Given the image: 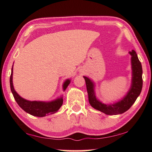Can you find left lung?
I'll use <instances>...</instances> for the list:
<instances>
[{
  "label": "left lung",
  "instance_id": "8db88e82",
  "mask_svg": "<svg viewBox=\"0 0 152 152\" xmlns=\"http://www.w3.org/2000/svg\"><path fill=\"white\" fill-rule=\"evenodd\" d=\"M132 64L133 70L132 84L129 91L124 99L114 104L106 105L96 100L94 92V84L88 78L84 76L85 80L87 92L88 95V101L91 106L95 109L105 113L107 115H118L127 111L135 102L140 94L143 86L142 66L139 60L137 53L134 50L131 51Z\"/></svg>",
  "mask_w": 152,
  "mask_h": 152
}]
</instances>
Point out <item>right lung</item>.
<instances>
[{"label":"right lung","instance_id":"obj_1","mask_svg":"<svg viewBox=\"0 0 152 152\" xmlns=\"http://www.w3.org/2000/svg\"><path fill=\"white\" fill-rule=\"evenodd\" d=\"M69 84H70V80H67L64 84V90H66ZM10 86H11L12 93L17 104L25 112L33 116L42 117H45V115L53 114L58 111L63 104L62 98L58 99L54 101L45 102L40 101H29L20 97L15 91L13 85H12V68L11 76H10Z\"/></svg>","mask_w":152,"mask_h":152}]
</instances>
